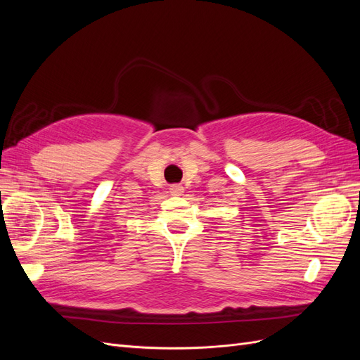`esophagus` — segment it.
<instances>
[{"mask_svg":"<svg viewBox=\"0 0 360 360\" xmlns=\"http://www.w3.org/2000/svg\"><path fill=\"white\" fill-rule=\"evenodd\" d=\"M184 189L183 186H180V184H172V186L169 188V193L172 195V197H180V195H183Z\"/></svg>","mask_w":360,"mask_h":360,"instance_id":"34e87169","label":"esophagus"}]
</instances>
